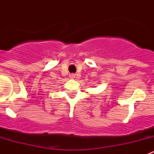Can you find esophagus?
I'll use <instances>...</instances> for the list:
<instances>
[{"instance_id":"esophagus-1","label":"esophagus","mask_w":154,"mask_h":154,"mask_svg":"<svg viewBox=\"0 0 154 154\" xmlns=\"http://www.w3.org/2000/svg\"><path fill=\"white\" fill-rule=\"evenodd\" d=\"M69 77H70L71 79H74V78H75V75L71 74V75H69Z\"/></svg>"}]
</instances>
